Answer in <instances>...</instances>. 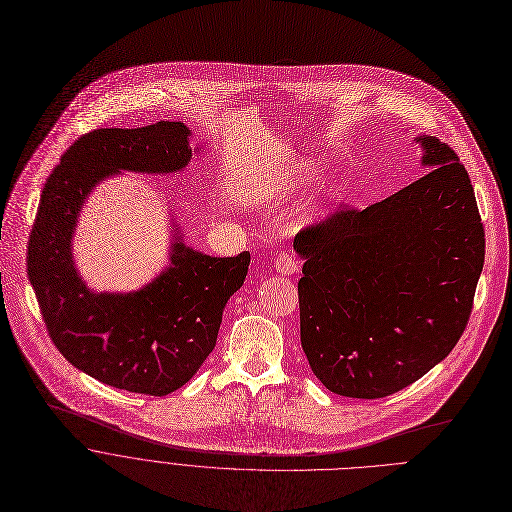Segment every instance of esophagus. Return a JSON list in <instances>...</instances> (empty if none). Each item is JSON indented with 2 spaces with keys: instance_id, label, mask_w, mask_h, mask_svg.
Here are the masks:
<instances>
[{
  "instance_id": "1",
  "label": "esophagus",
  "mask_w": 512,
  "mask_h": 512,
  "mask_svg": "<svg viewBox=\"0 0 512 512\" xmlns=\"http://www.w3.org/2000/svg\"><path fill=\"white\" fill-rule=\"evenodd\" d=\"M274 268L280 274H294L298 270V260L288 252H280L274 260Z\"/></svg>"
}]
</instances>
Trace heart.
<instances>
[{
    "label": "heart",
    "mask_w": 512,
    "mask_h": 512,
    "mask_svg": "<svg viewBox=\"0 0 512 512\" xmlns=\"http://www.w3.org/2000/svg\"><path fill=\"white\" fill-rule=\"evenodd\" d=\"M315 175V165L309 161H290L284 163L280 167V171H276V179L272 183L274 191H292L300 185H304L311 177Z\"/></svg>",
    "instance_id": "heart-1"
}]
</instances>
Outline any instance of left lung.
<instances>
[{
  "instance_id": "8db88e82",
  "label": "left lung",
  "mask_w": 512,
  "mask_h": 512,
  "mask_svg": "<svg viewBox=\"0 0 512 512\" xmlns=\"http://www.w3.org/2000/svg\"><path fill=\"white\" fill-rule=\"evenodd\" d=\"M430 169L365 210L302 230L300 343L339 395L377 399L448 357L472 313L484 228L468 171L446 143L418 137Z\"/></svg>"
}]
</instances>
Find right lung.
I'll return each instance as SVG.
<instances>
[{"label":"right lung","instance_id":"right-lung-1","mask_svg":"<svg viewBox=\"0 0 512 512\" xmlns=\"http://www.w3.org/2000/svg\"><path fill=\"white\" fill-rule=\"evenodd\" d=\"M189 135L169 121L82 135L46 179L28 242V276L66 361L102 383L155 397L185 385L214 351L250 252L216 258L177 236L171 266L141 290L92 292L74 268L72 234L98 181L119 171H181L193 153Z\"/></svg>","mask_w":512,"mask_h":512}]
</instances>
